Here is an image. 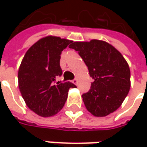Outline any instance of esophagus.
Wrapping results in <instances>:
<instances>
[{"label":"esophagus","mask_w":147,"mask_h":147,"mask_svg":"<svg viewBox=\"0 0 147 147\" xmlns=\"http://www.w3.org/2000/svg\"><path fill=\"white\" fill-rule=\"evenodd\" d=\"M77 82H78V81H77V79H76V78H75L73 81H72V82H73L74 84H76V83H77Z\"/></svg>","instance_id":"34e87169"}]
</instances>
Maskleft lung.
Masks as SVG:
<instances>
[{
	"label": "left lung",
	"mask_w": 147,
	"mask_h": 147,
	"mask_svg": "<svg viewBox=\"0 0 147 147\" xmlns=\"http://www.w3.org/2000/svg\"><path fill=\"white\" fill-rule=\"evenodd\" d=\"M70 48L78 52L94 79L90 90L82 95L87 110L95 117L114 112L130 88V70L123 56L100 40L72 42Z\"/></svg>",
	"instance_id": "1"
}]
</instances>
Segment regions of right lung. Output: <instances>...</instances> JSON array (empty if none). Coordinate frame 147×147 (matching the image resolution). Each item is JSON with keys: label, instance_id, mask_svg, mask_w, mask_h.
<instances>
[{"label": "right lung", "instance_id": "right-lung-1", "mask_svg": "<svg viewBox=\"0 0 147 147\" xmlns=\"http://www.w3.org/2000/svg\"><path fill=\"white\" fill-rule=\"evenodd\" d=\"M72 42L58 36H46L32 45L18 69V88L27 106L37 115L57 114L67 100L70 88L76 85L57 82L62 75L60 54Z\"/></svg>", "mask_w": 147, "mask_h": 147}]
</instances>
